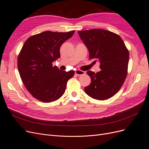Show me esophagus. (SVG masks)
Here are the masks:
<instances>
[{
  "instance_id": "esophagus-1",
  "label": "esophagus",
  "mask_w": 149,
  "mask_h": 149,
  "mask_svg": "<svg viewBox=\"0 0 149 149\" xmlns=\"http://www.w3.org/2000/svg\"><path fill=\"white\" fill-rule=\"evenodd\" d=\"M75 73L78 75V76H81V75H83L85 74V72H83V71L82 70H76L75 71Z\"/></svg>"
}]
</instances>
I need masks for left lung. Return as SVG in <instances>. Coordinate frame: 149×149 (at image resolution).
Segmentation results:
<instances>
[{
    "label": "left lung",
    "mask_w": 149,
    "mask_h": 149,
    "mask_svg": "<svg viewBox=\"0 0 149 149\" xmlns=\"http://www.w3.org/2000/svg\"><path fill=\"white\" fill-rule=\"evenodd\" d=\"M79 35L89 51L90 59L100 61V72L88 71L91 83L86 93L96 100H105L114 96L125 80L129 53L117 34L107 30L93 29L79 31Z\"/></svg>",
    "instance_id": "1"
}]
</instances>
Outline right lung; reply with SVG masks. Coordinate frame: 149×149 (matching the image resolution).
I'll return each instance as SVG.
<instances>
[{"instance_id":"right-lung-1","label":"right lung","mask_w":149,"mask_h":149,"mask_svg":"<svg viewBox=\"0 0 149 149\" xmlns=\"http://www.w3.org/2000/svg\"><path fill=\"white\" fill-rule=\"evenodd\" d=\"M47 31L28 38L18 55L17 68L25 87L38 100L50 102L64 93L68 81L74 71L68 72L53 67L60 58V48L73 35Z\"/></svg>"}]
</instances>
